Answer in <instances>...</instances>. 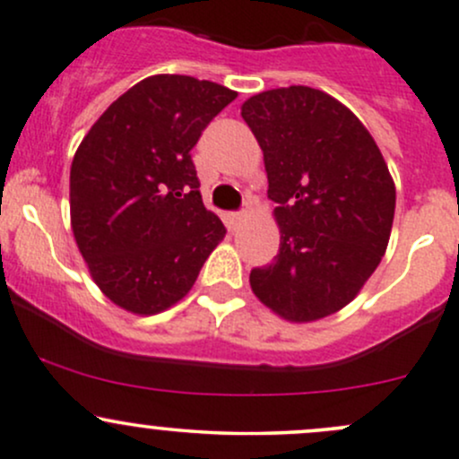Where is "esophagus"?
Instances as JSON below:
<instances>
[{
  "label": "esophagus",
  "mask_w": 459,
  "mask_h": 459,
  "mask_svg": "<svg viewBox=\"0 0 459 459\" xmlns=\"http://www.w3.org/2000/svg\"><path fill=\"white\" fill-rule=\"evenodd\" d=\"M250 204H253V202L248 200V202H246L244 211H239V213H233V215H230V217H229V220H230V224H233V226H238L239 221L246 220V217H248V213H250Z\"/></svg>",
  "instance_id": "1"
}]
</instances>
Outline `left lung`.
<instances>
[{
    "label": "left lung",
    "mask_w": 459,
    "mask_h": 459,
    "mask_svg": "<svg viewBox=\"0 0 459 459\" xmlns=\"http://www.w3.org/2000/svg\"><path fill=\"white\" fill-rule=\"evenodd\" d=\"M242 118L257 138L279 253L250 273L255 297L290 323L343 310L378 268L395 185L371 134L327 91L290 85L250 96Z\"/></svg>",
    "instance_id": "left-lung-1"
}]
</instances>
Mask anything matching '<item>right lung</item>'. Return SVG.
<instances>
[{"label": "right lung", "instance_id": "add662e5", "mask_svg": "<svg viewBox=\"0 0 459 459\" xmlns=\"http://www.w3.org/2000/svg\"><path fill=\"white\" fill-rule=\"evenodd\" d=\"M238 91L153 74L91 125L70 169V224L100 292L152 316L176 306L226 229L206 211L191 160L202 129Z\"/></svg>", "mask_w": 459, "mask_h": 459}]
</instances>
